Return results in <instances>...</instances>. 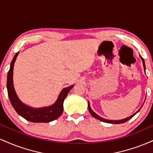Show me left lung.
<instances>
[{"mask_svg":"<svg viewBox=\"0 0 153 153\" xmlns=\"http://www.w3.org/2000/svg\"><path fill=\"white\" fill-rule=\"evenodd\" d=\"M140 57L141 58L142 61H143V67H144V71H145V70H146V68H145V60H144V59L143 58V57H141V55L140 54ZM88 110H89V112H90V114H91V116L92 117H94V118H96V119H99V120L101 121V122H106V123H109V124H122V123H124L126 122H127L128 120H129V119L132 118L137 113H138L139 111H140V110L141 109V108L143 107V104H144V102L143 104L142 105V106L140 107V108L137 111H136L135 113L134 114L131 115L130 117H127V118L125 119H119V120H111V119H104V118H102V117H101L100 116H99L97 114H96L95 112L94 111L92 110V108H91V105H90V103H89V101H88Z\"/></svg>","mask_w":153,"mask_h":153,"instance_id":"8db88e82","label":"left lung"}]
</instances>
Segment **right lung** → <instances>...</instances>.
<instances>
[{
    "label": "right lung",
    "mask_w": 153,
    "mask_h": 153,
    "mask_svg": "<svg viewBox=\"0 0 153 153\" xmlns=\"http://www.w3.org/2000/svg\"><path fill=\"white\" fill-rule=\"evenodd\" d=\"M19 53V52H17L12 59L10 62V70L7 75V91L12 106L19 115L29 122L34 123L50 122L55 120L62 114L63 102L66 96H68V93L71 90L72 88L74 86V85L63 88L59 93L55 102L49 106L34 108L25 104L19 99L13 86V66Z\"/></svg>",
    "instance_id": "1"
}]
</instances>
